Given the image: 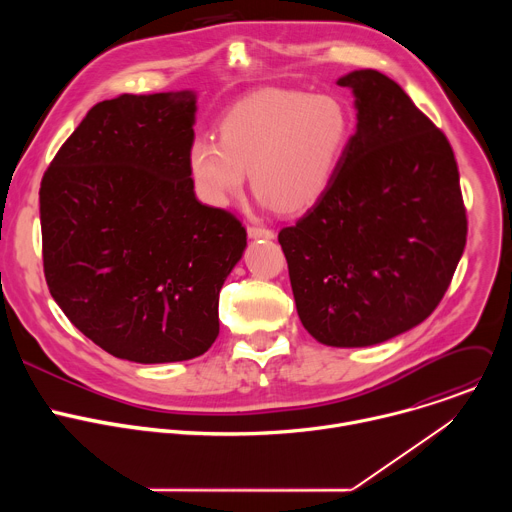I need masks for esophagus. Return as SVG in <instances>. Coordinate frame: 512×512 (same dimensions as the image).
<instances>
[{
	"mask_svg": "<svg viewBox=\"0 0 512 512\" xmlns=\"http://www.w3.org/2000/svg\"><path fill=\"white\" fill-rule=\"evenodd\" d=\"M247 233H249V237H251V239H273V237H275V233H273L271 229L255 227V225L247 227Z\"/></svg>",
	"mask_w": 512,
	"mask_h": 512,
	"instance_id": "34e87169",
	"label": "esophagus"
}]
</instances>
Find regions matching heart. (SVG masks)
I'll list each match as a JSON object with an SVG mask.
<instances>
[{
  "instance_id": "1",
  "label": "heart",
  "mask_w": 512,
  "mask_h": 512,
  "mask_svg": "<svg viewBox=\"0 0 512 512\" xmlns=\"http://www.w3.org/2000/svg\"><path fill=\"white\" fill-rule=\"evenodd\" d=\"M350 137V115L334 95L261 91L221 121V139L190 143L188 172L198 198L229 206L245 188L283 212L314 204L330 186Z\"/></svg>"
}]
</instances>
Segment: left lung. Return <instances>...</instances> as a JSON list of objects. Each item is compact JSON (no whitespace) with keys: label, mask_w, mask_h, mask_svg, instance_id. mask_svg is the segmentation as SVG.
<instances>
[{"label":"left lung","mask_w":512,"mask_h":512,"mask_svg":"<svg viewBox=\"0 0 512 512\" xmlns=\"http://www.w3.org/2000/svg\"><path fill=\"white\" fill-rule=\"evenodd\" d=\"M338 85L356 97V131L330 186L277 239L304 328L352 348L407 332L437 308L468 221L444 131L379 70Z\"/></svg>","instance_id":"obj_1"}]
</instances>
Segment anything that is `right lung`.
I'll use <instances>...</instances> for the list:
<instances>
[{
    "instance_id": "add662e5",
    "label": "right lung",
    "mask_w": 512,
    "mask_h": 512,
    "mask_svg": "<svg viewBox=\"0 0 512 512\" xmlns=\"http://www.w3.org/2000/svg\"><path fill=\"white\" fill-rule=\"evenodd\" d=\"M192 91L97 103L40 184L44 275L66 318L105 352L143 364L204 354L218 294L247 247L188 172Z\"/></svg>"
}]
</instances>
